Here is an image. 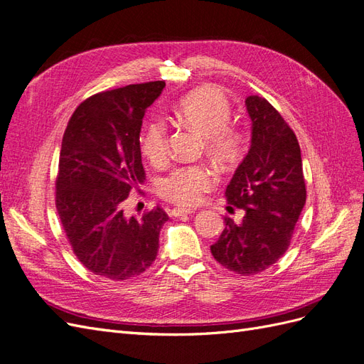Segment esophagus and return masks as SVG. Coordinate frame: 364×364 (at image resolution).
<instances>
[{"instance_id": "1", "label": "esophagus", "mask_w": 364, "mask_h": 364, "mask_svg": "<svg viewBox=\"0 0 364 364\" xmlns=\"http://www.w3.org/2000/svg\"><path fill=\"white\" fill-rule=\"evenodd\" d=\"M194 211L196 209H191V208H173L170 214L173 217H181V215H186V214H193Z\"/></svg>"}]
</instances>
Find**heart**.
Returning a JSON list of instances; mask_svg holds the SVG:
<instances>
[{"label":"heart","instance_id":"b5f03b06","mask_svg":"<svg viewBox=\"0 0 364 364\" xmlns=\"http://www.w3.org/2000/svg\"><path fill=\"white\" fill-rule=\"evenodd\" d=\"M174 117L188 123L205 135L208 150L225 164H230L243 147L241 132L228 124L230 105L215 87L205 86L182 97L173 106ZM141 151L150 164L164 165L168 161V126L162 119H151L141 135ZM218 182L213 165L200 162L173 170L159 183V194L176 205H197Z\"/></svg>","mask_w":364,"mask_h":364}]
</instances>
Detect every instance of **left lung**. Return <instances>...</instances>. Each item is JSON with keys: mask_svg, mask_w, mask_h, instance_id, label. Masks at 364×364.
Here are the masks:
<instances>
[{"mask_svg": "<svg viewBox=\"0 0 364 364\" xmlns=\"http://www.w3.org/2000/svg\"><path fill=\"white\" fill-rule=\"evenodd\" d=\"M252 146L226 188V200L245 211L241 223L225 217L211 253L240 277L261 273L285 252L306 200L301 147L287 121L266 98L249 95Z\"/></svg>", "mask_w": 364, "mask_h": 364, "instance_id": "left-lung-1", "label": "left lung"}]
</instances>
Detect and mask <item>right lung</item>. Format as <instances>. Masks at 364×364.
<instances>
[{
	"label": "right lung",
	"mask_w": 364,
	"mask_h": 364,
	"mask_svg": "<svg viewBox=\"0 0 364 364\" xmlns=\"http://www.w3.org/2000/svg\"><path fill=\"white\" fill-rule=\"evenodd\" d=\"M164 86L158 80L94 94L77 106L63 134L56 176L60 223L77 259L111 281L139 277L151 266L168 220L161 206L139 218H126L121 209L146 181L139 132Z\"/></svg>",
	"instance_id": "1"
}]
</instances>
